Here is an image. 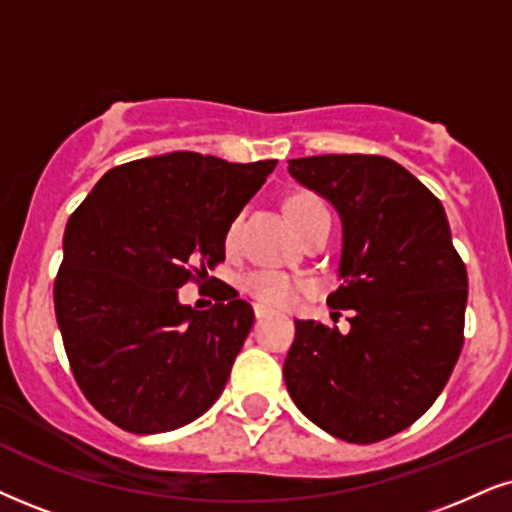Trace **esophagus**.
<instances>
[{
	"instance_id": "1",
	"label": "esophagus",
	"mask_w": 512,
	"mask_h": 512,
	"mask_svg": "<svg viewBox=\"0 0 512 512\" xmlns=\"http://www.w3.org/2000/svg\"><path fill=\"white\" fill-rule=\"evenodd\" d=\"M254 313H256V320H266V318H270V315H273V311H270V308L261 306V304L254 306Z\"/></svg>"
}]
</instances>
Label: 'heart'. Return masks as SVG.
<instances>
[{"mask_svg":"<svg viewBox=\"0 0 512 512\" xmlns=\"http://www.w3.org/2000/svg\"><path fill=\"white\" fill-rule=\"evenodd\" d=\"M320 208H325L320 204V199L308 192L292 194V197L287 199V216L294 223V227H299L308 216H311V213L320 211ZM235 232H237V223L230 227V239L235 237ZM296 289L299 287H296L292 277L285 273H275V270H258V273H251L244 277V292L251 294L256 301H261V304L266 306H277V308L292 306L296 299Z\"/></svg>","mask_w":512,"mask_h":512,"instance_id":"b5f03b06","label":"heart"}]
</instances>
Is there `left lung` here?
<instances>
[{
    "instance_id": "8db88e82",
    "label": "left lung",
    "mask_w": 512,
    "mask_h": 512,
    "mask_svg": "<svg viewBox=\"0 0 512 512\" xmlns=\"http://www.w3.org/2000/svg\"><path fill=\"white\" fill-rule=\"evenodd\" d=\"M289 175L342 220V285L327 304L351 311V330L294 320L285 384L320 430L375 444L413 425L449 382L468 270L441 201L387 156H306Z\"/></svg>"
}]
</instances>
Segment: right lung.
Wrapping results in <instances>:
<instances>
[{
    "label": "right lung",
    "instance_id": "right-lung-1",
    "mask_svg": "<svg viewBox=\"0 0 512 512\" xmlns=\"http://www.w3.org/2000/svg\"><path fill=\"white\" fill-rule=\"evenodd\" d=\"M275 166L149 156L111 168L68 218L56 323L82 394L121 430H178L223 394L254 308L223 285L194 311L178 289L225 261L232 220Z\"/></svg>",
    "mask_w": 512,
    "mask_h": 512
}]
</instances>
